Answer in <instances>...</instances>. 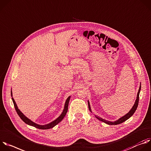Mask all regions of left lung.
<instances>
[{"mask_svg":"<svg viewBox=\"0 0 151 151\" xmlns=\"http://www.w3.org/2000/svg\"><path fill=\"white\" fill-rule=\"evenodd\" d=\"M140 89H141V85L139 87V91L137 92V98H136V101H135V103L133 105V106L132 107V108L131 109V110L127 114H126L124 116L121 117L120 118H119L118 120H116V121L115 122H109V121H107V120H105L103 118H101L99 116H97L96 115H95V116L99 119L100 120V121L107 124H109V125H116V124H121L123 122H124L125 121H126L127 119H128L129 118H130L133 115V114L135 112L137 108V106H138V104H139V93H140ZM88 109L90 110V111L92 112V110H91V108H90V104H89V102L88 101Z\"/></svg>","mask_w":151,"mask_h":151,"instance_id":"left-lung-1","label":"left lung"}]
</instances>
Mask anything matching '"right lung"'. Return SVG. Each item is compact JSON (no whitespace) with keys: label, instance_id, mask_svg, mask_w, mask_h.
Returning <instances> with one entry per match:
<instances>
[{"label":"right lung","instance_id":"1","mask_svg":"<svg viewBox=\"0 0 151 151\" xmlns=\"http://www.w3.org/2000/svg\"><path fill=\"white\" fill-rule=\"evenodd\" d=\"M11 96L12 97V91H11ZM70 98L71 96H69L66 101H65V106H64V109L62 112V114L60 115V116L57 118L55 120H54V121H53L52 122L50 123L49 124H46V125H39V124H37L35 123H34L33 122H32V120H30L29 118H28L27 116H25L21 111L20 110L18 109L17 104H16V102L15 101H14V99L13 98H12V101H13V103H14V106H15V110L18 114V115H19V116L21 118V119L22 120V121L25 123L26 124H27L28 125H29V126H33L36 128H37V129H42V130H46V129H51V128H53V127H55L56 124H58L59 122H61L62 120L63 119V118H64V116H65L67 111H68V104H69V102H70Z\"/></svg>","mask_w":151,"mask_h":151}]
</instances>
